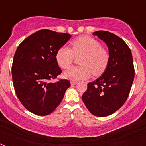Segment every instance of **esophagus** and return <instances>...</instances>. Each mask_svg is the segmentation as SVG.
Masks as SVG:
<instances>
[{
    "instance_id": "34e87169",
    "label": "esophagus",
    "mask_w": 146,
    "mask_h": 146,
    "mask_svg": "<svg viewBox=\"0 0 146 146\" xmlns=\"http://www.w3.org/2000/svg\"><path fill=\"white\" fill-rule=\"evenodd\" d=\"M70 83H71V85H72V86H74V85L77 84V82H76V81H71Z\"/></svg>"
}]
</instances>
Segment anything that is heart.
Listing matches in <instances>:
<instances>
[{"label": "heart", "mask_w": 146, "mask_h": 146, "mask_svg": "<svg viewBox=\"0 0 146 146\" xmlns=\"http://www.w3.org/2000/svg\"><path fill=\"white\" fill-rule=\"evenodd\" d=\"M70 44L71 49L63 46L57 51L56 60L61 68H70L75 57L82 56L79 60L80 66H73L65 72L64 77L79 81L89 78L92 73L94 76H99L106 70L110 61V54L106 49L101 46L98 40L82 35L73 40Z\"/></svg>", "instance_id": "1"}]
</instances>
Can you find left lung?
I'll list each match as a JSON object with an SVG mask.
<instances>
[{
	"instance_id": "1",
	"label": "left lung",
	"mask_w": 146,
	"mask_h": 146,
	"mask_svg": "<svg viewBox=\"0 0 146 146\" xmlns=\"http://www.w3.org/2000/svg\"><path fill=\"white\" fill-rule=\"evenodd\" d=\"M108 48L110 61L99 78L87 85L82 101L93 115L104 117L119 110L127 101L134 80L131 50L122 38L108 31L93 33Z\"/></svg>"
}]
</instances>
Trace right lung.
Returning a JSON list of instances; mask_svg holds the SVG:
<instances>
[{"label": "right lung", "mask_w": 146, "mask_h": 146, "mask_svg": "<svg viewBox=\"0 0 146 146\" xmlns=\"http://www.w3.org/2000/svg\"><path fill=\"white\" fill-rule=\"evenodd\" d=\"M71 35L42 29L22 42L13 57L12 79L22 104L38 116L51 113L70 86L67 80L50 81L61 73L56 60L57 50L70 39Z\"/></svg>", "instance_id": "obj_1"}]
</instances>
